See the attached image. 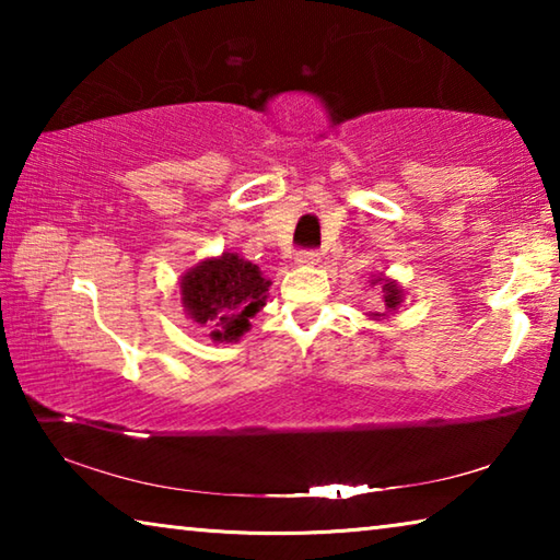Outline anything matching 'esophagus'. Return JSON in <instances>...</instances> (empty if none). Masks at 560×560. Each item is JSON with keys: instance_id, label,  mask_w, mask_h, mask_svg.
I'll use <instances>...</instances> for the list:
<instances>
[{"instance_id": "esophagus-1", "label": "esophagus", "mask_w": 560, "mask_h": 560, "mask_svg": "<svg viewBox=\"0 0 560 560\" xmlns=\"http://www.w3.org/2000/svg\"><path fill=\"white\" fill-rule=\"evenodd\" d=\"M320 261V254L316 249H306L296 254V264L299 267H314V264Z\"/></svg>"}]
</instances>
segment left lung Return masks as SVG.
Returning <instances> with one entry per match:
<instances>
[{"label": "left lung", "mask_w": 560, "mask_h": 560, "mask_svg": "<svg viewBox=\"0 0 560 560\" xmlns=\"http://www.w3.org/2000/svg\"><path fill=\"white\" fill-rule=\"evenodd\" d=\"M373 283H377V287H381V291H383V308L375 311V314H371V316L373 318H385V316L395 314L397 306L402 303V287H400V283H395L393 279L383 277V273H381V277H375Z\"/></svg>", "instance_id": "obj_1"}]
</instances>
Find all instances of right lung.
<instances>
[{"instance_id": "add662e5", "label": "right lung", "mask_w": 560, "mask_h": 560, "mask_svg": "<svg viewBox=\"0 0 560 560\" xmlns=\"http://www.w3.org/2000/svg\"><path fill=\"white\" fill-rule=\"evenodd\" d=\"M269 287L257 264L232 252L200 261L179 279L185 314L214 340H240L249 330V318L267 303Z\"/></svg>"}]
</instances>
